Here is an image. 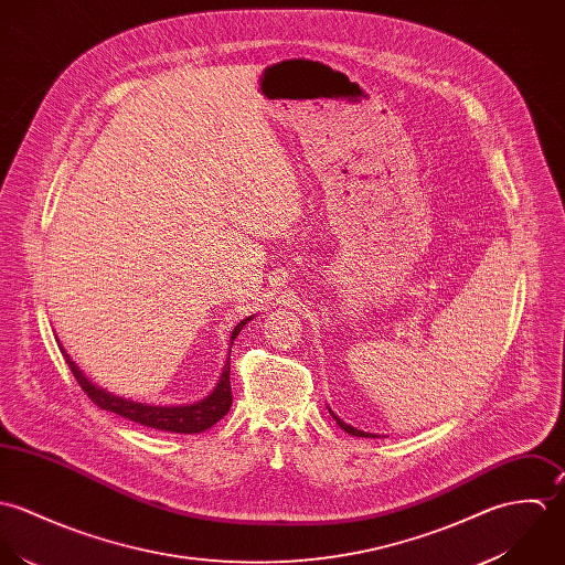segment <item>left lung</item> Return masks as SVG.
Instances as JSON below:
<instances>
[{"label": "left lung", "instance_id": "left-lung-1", "mask_svg": "<svg viewBox=\"0 0 565 565\" xmlns=\"http://www.w3.org/2000/svg\"><path fill=\"white\" fill-rule=\"evenodd\" d=\"M328 411H330V415L337 419V424H339L340 428L347 433V435H353V437H369V439H375L377 435H371V433H364V430H358V428H353V426H349V424H344L342 419H340L339 415L328 406Z\"/></svg>", "mask_w": 565, "mask_h": 565}]
</instances>
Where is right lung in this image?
<instances>
[{"label":"right lung","instance_id":"1","mask_svg":"<svg viewBox=\"0 0 565 565\" xmlns=\"http://www.w3.org/2000/svg\"><path fill=\"white\" fill-rule=\"evenodd\" d=\"M253 321V317L239 321L231 334L228 342L233 344L235 337L242 332V328ZM76 382L83 386V391L92 397L94 404H98L103 411H111L119 417H126L135 424L154 428V430H166V433H181V435H196V433H205L207 428H212L216 422H221L231 408V382H228V373H231V358H226L223 373L218 377L216 388L201 402L194 404H183V406H154V404H141V402H132L126 397H119L111 391L94 384L85 371L70 358V353L65 351L63 342L56 339ZM231 355V353H228Z\"/></svg>","mask_w":565,"mask_h":565}]
</instances>
